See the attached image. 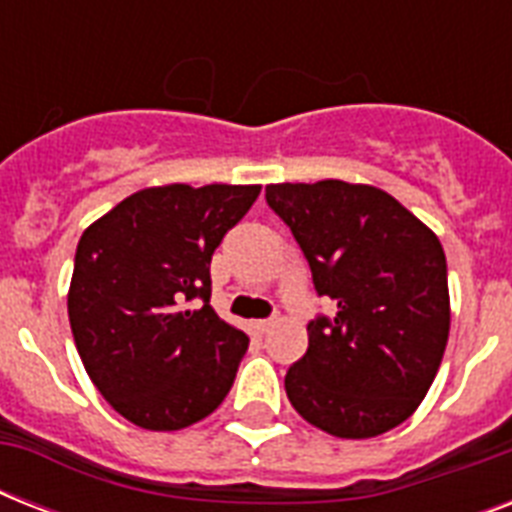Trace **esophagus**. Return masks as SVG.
<instances>
[{"label":"esophagus","mask_w":512,"mask_h":512,"mask_svg":"<svg viewBox=\"0 0 512 512\" xmlns=\"http://www.w3.org/2000/svg\"><path fill=\"white\" fill-rule=\"evenodd\" d=\"M276 321H279L276 316H271V319H260V321H255V329L257 332H268V329H271Z\"/></svg>","instance_id":"esophagus-1"}]
</instances>
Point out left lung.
I'll return each instance as SVG.
<instances>
[{
  "label": "left lung",
  "instance_id": "8db88e82",
  "mask_svg": "<svg viewBox=\"0 0 512 512\" xmlns=\"http://www.w3.org/2000/svg\"><path fill=\"white\" fill-rule=\"evenodd\" d=\"M265 201L289 225L313 287L337 303L308 324L284 377L289 404L337 438H372L409 420L449 340L444 247L374 185L276 183Z\"/></svg>",
  "mask_w": 512,
  "mask_h": 512
}]
</instances>
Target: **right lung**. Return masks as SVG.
I'll return each instance as SVG.
<instances>
[{"instance_id":"1","label":"right lung","mask_w":512,"mask_h":512,"mask_svg":"<svg viewBox=\"0 0 512 512\" xmlns=\"http://www.w3.org/2000/svg\"><path fill=\"white\" fill-rule=\"evenodd\" d=\"M257 196L260 185H156L82 233L68 321L90 380L132 425L188 428L228 396L249 337L212 311L209 263Z\"/></svg>"}]
</instances>
